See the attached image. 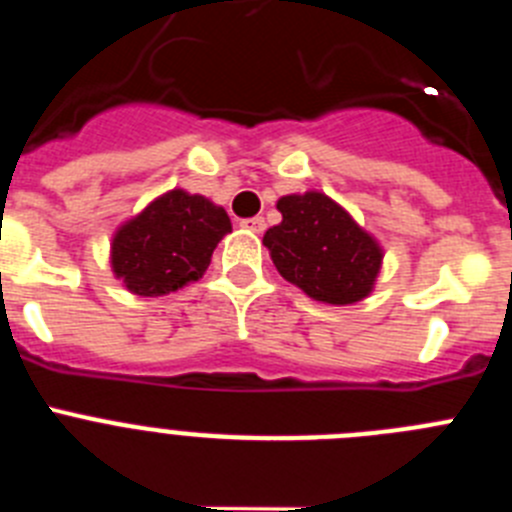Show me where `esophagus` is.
Instances as JSON below:
<instances>
[{
	"mask_svg": "<svg viewBox=\"0 0 512 512\" xmlns=\"http://www.w3.org/2000/svg\"><path fill=\"white\" fill-rule=\"evenodd\" d=\"M241 228L253 230V233H261L266 228L264 217H248V220H241Z\"/></svg>",
	"mask_w": 512,
	"mask_h": 512,
	"instance_id": "34e87169",
	"label": "esophagus"
}]
</instances>
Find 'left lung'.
I'll list each match as a JSON object with an SVG mask.
<instances>
[{"mask_svg":"<svg viewBox=\"0 0 512 512\" xmlns=\"http://www.w3.org/2000/svg\"><path fill=\"white\" fill-rule=\"evenodd\" d=\"M282 223L264 246L287 282L328 305H354L372 292L382 248L341 205L320 192L287 194L277 202Z\"/></svg>","mask_w":512,"mask_h":512,"instance_id":"obj_1","label":"left lung"}]
</instances>
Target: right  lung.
<instances>
[{"mask_svg": "<svg viewBox=\"0 0 512 512\" xmlns=\"http://www.w3.org/2000/svg\"><path fill=\"white\" fill-rule=\"evenodd\" d=\"M225 233L230 217L223 207L202 194L171 189L117 228L112 271L133 295H169L205 274Z\"/></svg>", "mask_w": 512, "mask_h": 512, "instance_id": "1", "label": "right lung"}]
</instances>
